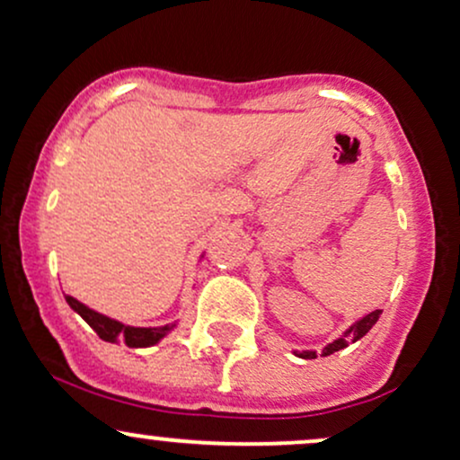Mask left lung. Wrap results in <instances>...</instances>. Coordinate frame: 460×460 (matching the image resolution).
Segmentation results:
<instances>
[{
    "mask_svg": "<svg viewBox=\"0 0 460 460\" xmlns=\"http://www.w3.org/2000/svg\"><path fill=\"white\" fill-rule=\"evenodd\" d=\"M379 315H382V309H376V311H371V314L368 315H365L362 317L360 322H356L354 326L349 328L348 332L343 334L341 339H337V341H332V343H328L324 349H322V356H331V354H334V351H339V349H343V348H348L349 343H354V341H358L360 337H365V334L371 331L373 328V324H376V322L379 320ZM300 358H315V351H300Z\"/></svg>",
    "mask_w": 460,
    "mask_h": 460,
    "instance_id": "obj_1",
    "label": "left lung"
}]
</instances>
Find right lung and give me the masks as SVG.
I'll use <instances>...</instances> for the list:
<instances>
[{
  "label": "right lung",
  "instance_id": "add662e5",
  "mask_svg": "<svg viewBox=\"0 0 460 460\" xmlns=\"http://www.w3.org/2000/svg\"><path fill=\"white\" fill-rule=\"evenodd\" d=\"M66 300H67V305H70V307L76 311V314L81 315L95 332H98L100 339H104V341H111V343L121 341V343H126L128 348H146V345L157 343L164 334L170 331V328H174V324L160 326V328L126 326V324H121V322L111 320V317L98 314V311L84 307V305L78 303L76 298L66 296Z\"/></svg>",
  "mask_w": 460,
  "mask_h": 460
}]
</instances>
